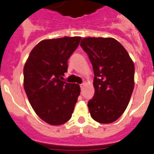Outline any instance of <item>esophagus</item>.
Returning a JSON list of instances; mask_svg holds the SVG:
<instances>
[{
    "instance_id": "34e87169",
    "label": "esophagus",
    "mask_w": 154,
    "mask_h": 154,
    "mask_svg": "<svg viewBox=\"0 0 154 154\" xmlns=\"http://www.w3.org/2000/svg\"><path fill=\"white\" fill-rule=\"evenodd\" d=\"M85 83H82V84H81V85H80V87H81V89H83V88H84V86H85Z\"/></svg>"
}]
</instances>
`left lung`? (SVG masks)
Segmentation results:
<instances>
[{
  "mask_svg": "<svg viewBox=\"0 0 154 154\" xmlns=\"http://www.w3.org/2000/svg\"><path fill=\"white\" fill-rule=\"evenodd\" d=\"M81 46L88 55L95 75V95L88 103L90 114L99 123L114 122L131 99L134 63L125 48L111 37L84 38Z\"/></svg>",
  "mask_w": 154,
  "mask_h": 154,
  "instance_id": "left-lung-1",
  "label": "left lung"
}]
</instances>
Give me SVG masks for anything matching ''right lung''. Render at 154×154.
<instances>
[{
    "mask_svg": "<svg viewBox=\"0 0 154 154\" xmlns=\"http://www.w3.org/2000/svg\"><path fill=\"white\" fill-rule=\"evenodd\" d=\"M81 40L64 37L41 41L31 51L23 69L24 89L31 106L49 125L69 121L80 95L79 85L67 83L63 76Z\"/></svg>",
    "mask_w": 154,
    "mask_h": 154,
    "instance_id": "add662e5",
    "label": "right lung"
}]
</instances>
